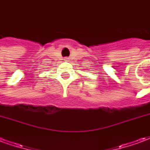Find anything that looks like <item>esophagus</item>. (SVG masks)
<instances>
[{
    "label": "esophagus",
    "instance_id": "1",
    "mask_svg": "<svg viewBox=\"0 0 150 150\" xmlns=\"http://www.w3.org/2000/svg\"><path fill=\"white\" fill-rule=\"evenodd\" d=\"M67 59H67V58H65V59H64V60H65V61H67Z\"/></svg>",
    "mask_w": 150,
    "mask_h": 150
}]
</instances>
